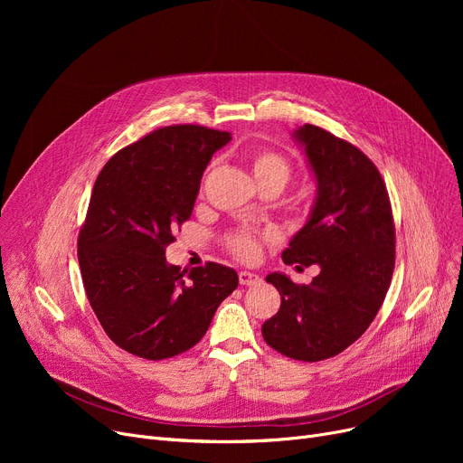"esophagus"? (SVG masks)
I'll return each instance as SVG.
<instances>
[{
  "label": "esophagus",
  "instance_id": "1",
  "mask_svg": "<svg viewBox=\"0 0 463 463\" xmlns=\"http://www.w3.org/2000/svg\"><path fill=\"white\" fill-rule=\"evenodd\" d=\"M238 281H240V285L251 287V285H257V283H260V278H259L257 274H251V272L241 270V272L238 274Z\"/></svg>",
  "mask_w": 463,
  "mask_h": 463
}]
</instances>
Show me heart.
Listing matches in <instances>:
<instances>
[{
  "instance_id": "b5f03b06",
  "label": "heart",
  "mask_w": 463,
  "mask_h": 463,
  "mask_svg": "<svg viewBox=\"0 0 463 463\" xmlns=\"http://www.w3.org/2000/svg\"><path fill=\"white\" fill-rule=\"evenodd\" d=\"M250 166L259 185L262 184H279L281 187L290 180L293 166L278 152L272 150H255L250 156ZM229 251L240 260H255L260 251L259 236L251 231H234L225 238Z\"/></svg>"
}]
</instances>
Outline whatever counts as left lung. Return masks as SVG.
Here are the masks:
<instances>
[{"instance_id":"left-lung-1","label":"left lung","mask_w":463,"mask_h":463,"mask_svg":"<svg viewBox=\"0 0 463 463\" xmlns=\"http://www.w3.org/2000/svg\"><path fill=\"white\" fill-rule=\"evenodd\" d=\"M295 138L317 180V199L281 257L319 264L321 274L309 285L266 276L281 306L262 337L288 358L319 362L345 351L375 319L394 272L396 229L386 185L366 154L311 124Z\"/></svg>"}]
</instances>
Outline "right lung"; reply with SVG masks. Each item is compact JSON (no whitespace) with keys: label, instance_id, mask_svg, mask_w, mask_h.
Listing matches in <instances>:
<instances>
[{"label":"right lung","instance_id":"right-lung-1","mask_svg":"<svg viewBox=\"0 0 463 463\" xmlns=\"http://www.w3.org/2000/svg\"><path fill=\"white\" fill-rule=\"evenodd\" d=\"M229 140L204 126L161 128L114 154L95 180L79 234L82 283L107 335L131 354L163 360L197 345L238 287L223 264L187 272L165 259Z\"/></svg>","mask_w":463,"mask_h":463}]
</instances>
